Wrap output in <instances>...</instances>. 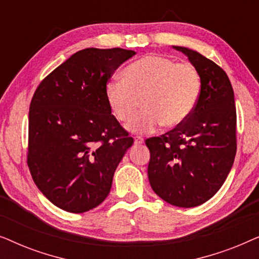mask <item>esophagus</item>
<instances>
[{"label":"esophagus","instance_id":"obj_1","mask_svg":"<svg viewBox=\"0 0 259 259\" xmlns=\"http://www.w3.org/2000/svg\"><path fill=\"white\" fill-rule=\"evenodd\" d=\"M144 139L141 137H136L134 138V145H143Z\"/></svg>","mask_w":259,"mask_h":259}]
</instances>
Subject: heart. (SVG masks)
Wrapping results in <instances>:
<instances>
[{
  "label": "heart",
  "instance_id": "heart-1",
  "mask_svg": "<svg viewBox=\"0 0 259 259\" xmlns=\"http://www.w3.org/2000/svg\"><path fill=\"white\" fill-rule=\"evenodd\" d=\"M122 80L106 84L108 107L118 121L130 122L139 107L144 111L130 125L134 133H147L159 125L176 127L185 122L200 95L199 73L190 63H178L159 54H148L122 70Z\"/></svg>",
  "mask_w": 259,
  "mask_h": 259
}]
</instances>
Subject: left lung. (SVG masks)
<instances>
[{"instance_id":"1","label":"left lung","mask_w":259,"mask_h":259,"mask_svg":"<svg viewBox=\"0 0 259 259\" xmlns=\"http://www.w3.org/2000/svg\"><path fill=\"white\" fill-rule=\"evenodd\" d=\"M173 48L199 73L200 95L185 122L146 140L151 153L147 173L161 199L194 207L218 192L235 161V94L226 73L213 61L186 47Z\"/></svg>"}]
</instances>
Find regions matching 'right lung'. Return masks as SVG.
Segmentation results:
<instances>
[{
	"label": "right lung",
	"mask_w": 259,
	"mask_h": 259,
	"mask_svg": "<svg viewBox=\"0 0 259 259\" xmlns=\"http://www.w3.org/2000/svg\"><path fill=\"white\" fill-rule=\"evenodd\" d=\"M136 55L122 48L76 52L38 84L29 107L28 166L38 190L62 210L82 213L108 196L133 138L120 126L105 88Z\"/></svg>",
	"instance_id": "1"
}]
</instances>
